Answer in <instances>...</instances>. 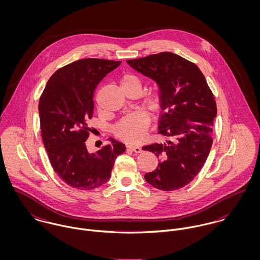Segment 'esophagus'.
<instances>
[{"instance_id": "esophagus-1", "label": "esophagus", "mask_w": 260, "mask_h": 260, "mask_svg": "<svg viewBox=\"0 0 260 260\" xmlns=\"http://www.w3.org/2000/svg\"><path fill=\"white\" fill-rule=\"evenodd\" d=\"M127 148L130 149V150H132V151H133V152H135V153H140V152L142 151L141 147H138V146H132V145H128V146H127Z\"/></svg>"}]
</instances>
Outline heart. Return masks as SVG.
<instances>
[{
	"label": "heart",
	"instance_id": "heart-1",
	"mask_svg": "<svg viewBox=\"0 0 260 260\" xmlns=\"http://www.w3.org/2000/svg\"><path fill=\"white\" fill-rule=\"evenodd\" d=\"M121 88L123 91L130 88L141 89V81L134 74H124L120 79ZM160 102V93L158 90H154L149 93L147 97V105L150 109H155ZM149 126V118L143 113H133L123 117L115 126V135L117 138L130 143L137 144L141 142L147 132Z\"/></svg>",
	"mask_w": 260,
	"mask_h": 260
}]
</instances>
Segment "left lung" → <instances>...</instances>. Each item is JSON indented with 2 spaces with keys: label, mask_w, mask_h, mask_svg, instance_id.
Instances as JSON below:
<instances>
[{
  "label": "left lung",
  "mask_w": 260,
  "mask_h": 260,
  "mask_svg": "<svg viewBox=\"0 0 260 260\" xmlns=\"http://www.w3.org/2000/svg\"><path fill=\"white\" fill-rule=\"evenodd\" d=\"M127 63L159 86L162 112L158 133L169 139L143 147L160 159L158 167L144 178L159 190L182 188L201 170L212 146L217 114L213 94L200 69L174 53L162 52Z\"/></svg>",
  "instance_id": "8db88e82"
}]
</instances>
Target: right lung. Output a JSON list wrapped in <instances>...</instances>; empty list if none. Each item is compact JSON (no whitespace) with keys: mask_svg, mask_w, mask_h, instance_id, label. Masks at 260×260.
I'll return each instance as SVG.
<instances>
[{"mask_svg":"<svg viewBox=\"0 0 260 260\" xmlns=\"http://www.w3.org/2000/svg\"><path fill=\"white\" fill-rule=\"evenodd\" d=\"M120 64L94 58L75 61L51 76L40 98L41 133L50 163L73 188L92 190L105 184L117 156L126 150L113 138L95 153H90L85 143L91 131L88 120L93 116L94 91Z\"/></svg>","mask_w":260,"mask_h":260,"instance_id":"obj_1","label":"right lung"}]
</instances>
